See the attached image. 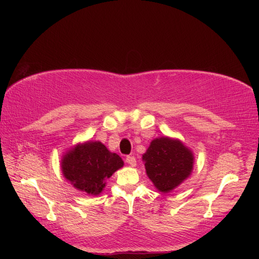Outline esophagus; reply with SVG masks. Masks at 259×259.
<instances>
[{"label":"esophagus","instance_id":"esophagus-1","mask_svg":"<svg viewBox=\"0 0 259 259\" xmlns=\"http://www.w3.org/2000/svg\"><path fill=\"white\" fill-rule=\"evenodd\" d=\"M125 161H126V163L130 164L131 167H135L136 164H137V161H136V158H135V156H126V158H125Z\"/></svg>","mask_w":259,"mask_h":259}]
</instances>
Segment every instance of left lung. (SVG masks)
I'll return each instance as SVG.
<instances>
[{
	"mask_svg": "<svg viewBox=\"0 0 259 259\" xmlns=\"http://www.w3.org/2000/svg\"><path fill=\"white\" fill-rule=\"evenodd\" d=\"M148 177L162 192L171 191L188 177L194 157L179 140L158 138L153 140L142 156Z\"/></svg>",
	"mask_w": 259,
	"mask_h": 259,
	"instance_id": "left-lung-1",
	"label": "left lung"
}]
</instances>
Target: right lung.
I'll list each match as a JSON object with an SVG mask.
<instances>
[{
    "label": "right lung",
    "mask_w": 259,
    "mask_h": 259,
    "mask_svg": "<svg viewBox=\"0 0 259 259\" xmlns=\"http://www.w3.org/2000/svg\"><path fill=\"white\" fill-rule=\"evenodd\" d=\"M122 166L121 157L110 152L99 141L78 145L62 160L64 177L76 189L95 196L100 194L106 180Z\"/></svg>",
    "instance_id": "1"
}]
</instances>
